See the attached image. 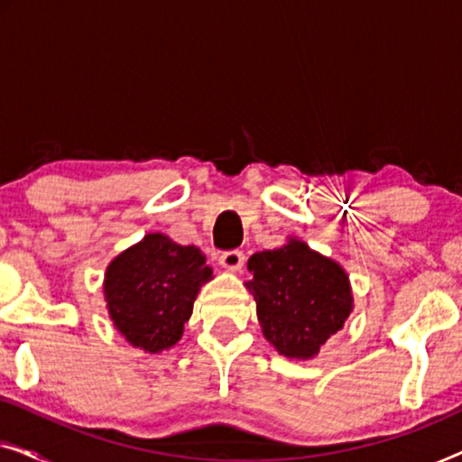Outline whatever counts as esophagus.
<instances>
[{"mask_svg":"<svg viewBox=\"0 0 462 462\" xmlns=\"http://www.w3.org/2000/svg\"><path fill=\"white\" fill-rule=\"evenodd\" d=\"M218 263L229 271H239L244 267V252L242 250H226L218 256Z\"/></svg>","mask_w":462,"mask_h":462,"instance_id":"esophagus-1","label":"esophagus"}]
</instances>
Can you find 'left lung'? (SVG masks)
<instances>
[{
    "label": "left lung",
    "instance_id": "1",
    "mask_svg": "<svg viewBox=\"0 0 462 462\" xmlns=\"http://www.w3.org/2000/svg\"><path fill=\"white\" fill-rule=\"evenodd\" d=\"M252 280L264 338L290 359H311L345 326L353 294L345 269L300 239L250 256Z\"/></svg>",
    "mask_w": 462,
    "mask_h": 462
}]
</instances>
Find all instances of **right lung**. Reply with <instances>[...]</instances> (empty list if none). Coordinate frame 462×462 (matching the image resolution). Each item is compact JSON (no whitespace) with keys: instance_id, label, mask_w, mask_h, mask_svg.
Segmentation results:
<instances>
[{"instance_id":"right-lung-1","label":"right lung","mask_w":462,"mask_h":462,"mask_svg":"<svg viewBox=\"0 0 462 462\" xmlns=\"http://www.w3.org/2000/svg\"><path fill=\"white\" fill-rule=\"evenodd\" d=\"M210 280L212 269L199 248L149 233L106 267L105 300L113 326L138 349H170L182 337L199 288Z\"/></svg>"}]
</instances>
